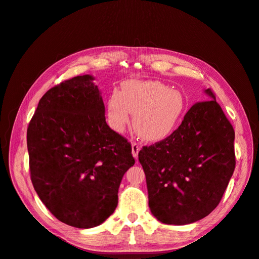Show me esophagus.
I'll return each instance as SVG.
<instances>
[{"label": "esophagus", "instance_id": "1", "mask_svg": "<svg viewBox=\"0 0 259 259\" xmlns=\"http://www.w3.org/2000/svg\"><path fill=\"white\" fill-rule=\"evenodd\" d=\"M140 150V147L139 145L136 143V142H133L132 143V153H133V156H134L135 159L138 158V152Z\"/></svg>", "mask_w": 259, "mask_h": 259}]
</instances>
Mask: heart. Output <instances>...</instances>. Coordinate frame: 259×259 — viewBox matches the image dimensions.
Segmentation results:
<instances>
[{
    "label": "heart",
    "instance_id": "obj_1",
    "mask_svg": "<svg viewBox=\"0 0 259 259\" xmlns=\"http://www.w3.org/2000/svg\"><path fill=\"white\" fill-rule=\"evenodd\" d=\"M186 110L183 94L168 89L160 81L127 80L121 91H113L107 101V121L110 127L122 133L133 116L140 138L158 143L169 137L177 128Z\"/></svg>",
    "mask_w": 259,
    "mask_h": 259
}]
</instances>
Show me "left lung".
Segmentation results:
<instances>
[{
  "label": "left lung",
  "mask_w": 259,
  "mask_h": 259,
  "mask_svg": "<svg viewBox=\"0 0 259 259\" xmlns=\"http://www.w3.org/2000/svg\"><path fill=\"white\" fill-rule=\"evenodd\" d=\"M169 137L138 153L146 174L149 207L166 225L207 216L221 202L236 167L234 131L210 89Z\"/></svg>",
  "instance_id": "left-lung-1"
}]
</instances>
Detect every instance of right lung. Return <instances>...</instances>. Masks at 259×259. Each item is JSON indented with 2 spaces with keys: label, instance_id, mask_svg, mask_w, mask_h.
<instances>
[{
  "label": "right lung",
  "instance_id": "right-lung-1",
  "mask_svg": "<svg viewBox=\"0 0 259 259\" xmlns=\"http://www.w3.org/2000/svg\"><path fill=\"white\" fill-rule=\"evenodd\" d=\"M93 80L79 75L49 90L27 130L38 198L58 221L82 229L113 213L123 175L135 163L127 139L107 124Z\"/></svg>",
  "mask_w": 259,
  "mask_h": 259
}]
</instances>
